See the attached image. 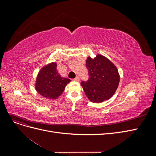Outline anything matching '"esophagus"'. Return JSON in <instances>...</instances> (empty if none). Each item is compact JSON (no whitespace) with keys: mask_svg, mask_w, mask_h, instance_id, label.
I'll return each mask as SVG.
<instances>
[{"mask_svg":"<svg viewBox=\"0 0 156 156\" xmlns=\"http://www.w3.org/2000/svg\"><path fill=\"white\" fill-rule=\"evenodd\" d=\"M74 81H77V82L79 81V77L78 76H77L76 77H75V78L74 79Z\"/></svg>","mask_w":156,"mask_h":156,"instance_id":"obj_1","label":"esophagus"}]
</instances>
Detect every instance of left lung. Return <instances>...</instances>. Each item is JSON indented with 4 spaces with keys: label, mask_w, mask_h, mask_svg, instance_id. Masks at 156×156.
Here are the masks:
<instances>
[{
    "label": "left lung",
    "mask_w": 156,
    "mask_h": 156,
    "mask_svg": "<svg viewBox=\"0 0 156 156\" xmlns=\"http://www.w3.org/2000/svg\"><path fill=\"white\" fill-rule=\"evenodd\" d=\"M89 79L81 86L88 100L96 103L109 100L116 92L120 82V74L116 66L100 54L86 60Z\"/></svg>",
    "instance_id": "left-lung-1"
}]
</instances>
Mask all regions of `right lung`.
Wrapping results in <instances>:
<instances>
[{"label": "right lung", "instance_id": "add662e5", "mask_svg": "<svg viewBox=\"0 0 156 156\" xmlns=\"http://www.w3.org/2000/svg\"><path fill=\"white\" fill-rule=\"evenodd\" d=\"M56 66L57 64L54 62L44 65L39 71L35 81L36 92L50 100H56L71 81L70 79L61 76Z\"/></svg>", "mask_w": 156, "mask_h": 156}]
</instances>
